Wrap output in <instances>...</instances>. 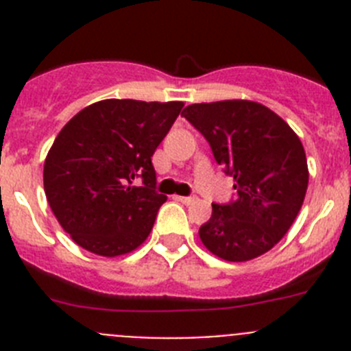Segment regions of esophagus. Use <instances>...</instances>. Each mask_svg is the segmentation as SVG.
I'll use <instances>...</instances> for the list:
<instances>
[{
    "instance_id": "34e87169",
    "label": "esophagus",
    "mask_w": 351,
    "mask_h": 351,
    "mask_svg": "<svg viewBox=\"0 0 351 351\" xmlns=\"http://www.w3.org/2000/svg\"><path fill=\"white\" fill-rule=\"evenodd\" d=\"M181 204H186V206H190V204L195 202V198L193 197H176Z\"/></svg>"
}]
</instances>
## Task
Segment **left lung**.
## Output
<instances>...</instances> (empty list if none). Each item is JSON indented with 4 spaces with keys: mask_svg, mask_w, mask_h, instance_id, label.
<instances>
[{
    "mask_svg": "<svg viewBox=\"0 0 351 351\" xmlns=\"http://www.w3.org/2000/svg\"><path fill=\"white\" fill-rule=\"evenodd\" d=\"M182 116L206 137L237 191L230 204H213L200 241L228 262L267 253L295 221L308 190L300 138L271 108L250 100L193 104Z\"/></svg>",
    "mask_w": 351,
    "mask_h": 351,
    "instance_id": "obj_1",
    "label": "left lung"
}]
</instances>
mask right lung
<instances>
[{
	"label": "right lung",
	"mask_w": 351,
	"mask_h": 351,
	"mask_svg": "<svg viewBox=\"0 0 351 351\" xmlns=\"http://www.w3.org/2000/svg\"><path fill=\"white\" fill-rule=\"evenodd\" d=\"M182 101L101 100L82 108L56 137L43 190L63 230L100 256L132 253L151 234L165 195L151 156ZM143 179L142 186L132 181Z\"/></svg>",
	"instance_id": "add662e5"
}]
</instances>
